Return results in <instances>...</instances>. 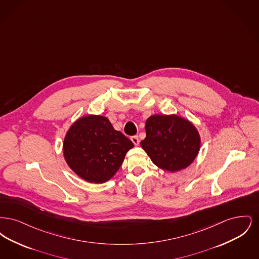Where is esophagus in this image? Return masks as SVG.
<instances>
[{
  "mask_svg": "<svg viewBox=\"0 0 259 259\" xmlns=\"http://www.w3.org/2000/svg\"><path fill=\"white\" fill-rule=\"evenodd\" d=\"M131 141L133 142V144H134L135 146H138V145H139V143H140L138 136H132V137H131Z\"/></svg>",
  "mask_w": 259,
  "mask_h": 259,
  "instance_id": "34e87169",
  "label": "esophagus"
}]
</instances>
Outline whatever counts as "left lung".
Returning a JSON list of instances; mask_svg holds the SVG:
<instances>
[{
    "label": "left lung",
    "mask_w": 259,
    "mask_h": 259,
    "mask_svg": "<svg viewBox=\"0 0 259 259\" xmlns=\"http://www.w3.org/2000/svg\"><path fill=\"white\" fill-rule=\"evenodd\" d=\"M143 149L161 169L178 172L188 167L197 156L201 140L196 127L176 114H154L146 121Z\"/></svg>",
    "instance_id": "left-lung-1"
}]
</instances>
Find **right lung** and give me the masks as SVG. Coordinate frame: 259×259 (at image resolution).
Returning <instances> with one entry per match:
<instances>
[{
	"label": "right lung",
	"mask_w": 259,
	"mask_h": 259,
	"mask_svg": "<svg viewBox=\"0 0 259 259\" xmlns=\"http://www.w3.org/2000/svg\"><path fill=\"white\" fill-rule=\"evenodd\" d=\"M133 143L114 130L102 115L78 118L68 130L63 153L68 166L88 183L103 184L111 180L123 163Z\"/></svg>",
	"instance_id": "right-lung-1"
}]
</instances>
